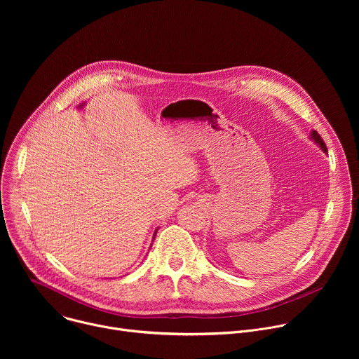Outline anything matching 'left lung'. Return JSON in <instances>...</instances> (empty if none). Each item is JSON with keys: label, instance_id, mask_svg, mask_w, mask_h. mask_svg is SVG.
<instances>
[{"label": "left lung", "instance_id": "1", "mask_svg": "<svg viewBox=\"0 0 359 359\" xmlns=\"http://www.w3.org/2000/svg\"><path fill=\"white\" fill-rule=\"evenodd\" d=\"M311 139L323 149V151H327V146H325V142L323 140V137L318 135V132H316V130H313L311 132Z\"/></svg>", "mask_w": 359, "mask_h": 359}]
</instances>
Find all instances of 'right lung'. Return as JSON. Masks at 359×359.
Masks as SVG:
<instances>
[{
    "label": "right lung",
    "mask_w": 359,
    "mask_h": 359,
    "mask_svg": "<svg viewBox=\"0 0 359 359\" xmlns=\"http://www.w3.org/2000/svg\"><path fill=\"white\" fill-rule=\"evenodd\" d=\"M155 234H156V233H155Z\"/></svg>",
    "instance_id": "obj_1"
}]
</instances>
